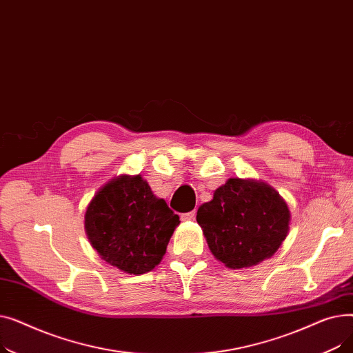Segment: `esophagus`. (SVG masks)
Here are the masks:
<instances>
[{
  "instance_id": "34e87169",
  "label": "esophagus",
  "mask_w": 353,
  "mask_h": 353,
  "mask_svg": "<svg viewBox=\"0 0 353 353\" xmlns=\"http://www.w3.org/2000/svg\"><path fill=\"white\" fill-rule=\"evenodd\" d=\"M194 217H196V212L194 210L181 214V220H194Z\"/></svg>"
}]
</instances>
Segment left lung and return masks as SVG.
I'll use <instances>...</instances> for the list:
<instances>
[{"mask_svg": "<svg viewBox=\"0 0 353 353\" xmlns=\"http://www.w3.org/2000/svg\"><path fill=\"white\" fill-rule=\"evenodd\" d=\"M209 249L228 268L240 269L270 257L288 236L290 212L265 183L229 179L197 210Z\"/></svg>", "mask_w": 353, "mask_h": 353, "instance_id": "1", "label": "left lung"}]
</instances>
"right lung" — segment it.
Masks as SVG:
<instances>
[{"label": "right lung", "mask_w": 353, "mask_h": 353, "mask_svg": "<svg viewBox=\"0 0 353 353\" xmlns=\"http://www.w3.org/2000/svg\"><path fill=\"white\" fill-rule=\"evenodd\" d=\"M179 223V216L140 176L105 184L90 201L84 221L101 259L130 274L150 272L160 263Z\"/></svg>", "instance_id": "1"}]
</instances>
